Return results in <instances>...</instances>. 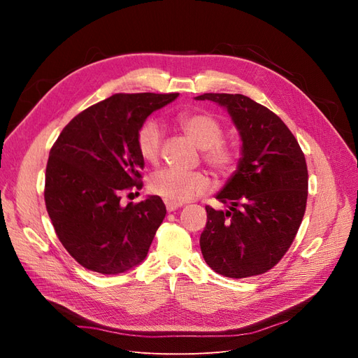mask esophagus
I'll return each mask as SVG.
<instances>
[{"instance_id":"obj_1","label":"esophagus","mask_w":358,"mask_h":358,"mask_svg":"<svg viewBox=\"0 0 358 358\" xmlns=\"http://www.w3.org/2000/svg\"><path fill=\"white\" fill-rule=\"evenodd\" d=\"M180 203H171V201H166V208H167V210L169 212H175L176 209H179L180 208Z\"/></svg>"}]
</instances>
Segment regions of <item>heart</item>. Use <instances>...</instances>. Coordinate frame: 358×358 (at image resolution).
Wrapping results in <instances>:
<instances>
[{"instance_id":"1","label":"heart","mask_w":358,"mask_h":358,"mask_svg":"<svg viewBox=\"0 0 358 358\" xmlns=\"http://www.w3.org/2000/svg\"><path fill=\"white\" fill-rule=\"evenodd\" d=\"M176 122L203 149V161L218 175L229 176L239 167L241 149L236 143L222 140L224 125L218 117L206 112H185L178 115ZM136 145L140 157L149 164H157L162 149L161 127L155 121L143 122L137 131ZM209 188V178L203 171L166 169L150 180V191L171 203L188 201L208 192Z\"/></svg>"}]
</instances>
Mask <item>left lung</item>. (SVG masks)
<instances>
[{
    "label": "left lung",
    "instance_id": "left-lung-1",
    "mask_svg": "<svg viewBox=\"0 0 358 358\" xmlns=\"http://www.w3.org/2000/svg\"><path fill=\"white\" fill-rule=\"evenodd\" d=\"M196 99L227 107L243 142L239 170L216 196L229 210L206 206L203 258L227 278L263 275L282 259L305 215V154L282 119L249 96L203 94Z\"/></svg>",
    "mask_w": 358,
    "mask_h": 358
}]
</instances>
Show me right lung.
<instances>
[{
  "instance_id": "right-lung-1",
  "label": "right lung",
  "mask_w": 358,
  "mask_h": 358,
  "mask_svg": "<svg viewBox=\"0 0 358 358\" xmlns=\"http://www.w3.org/2000/svg\"><path fill=\"white\" fill-rule=\"evenodd\" d=\"M178 95L115 94L76 115L53 143L46 209L59 242L85 268L117 275L148 255L166 206L150 196L124 208L121 196L143 187L145 161L136 145L140 125Z\"/></svg>"
}]
</instances>
